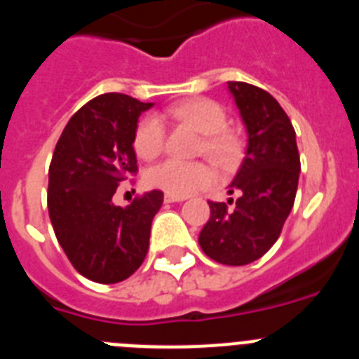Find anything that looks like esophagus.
Here are the masks:
<instances>
[{
    "mask_svg": "<svg viewBox=\"0 0 359 359\" xmlns=\"http://www.w3.org/2000/svg\"><path fill=\"white\" fill-rule=\"evenodd\" d=\"M165 203H180V201H185V198L182 196H172V194H165Z\"/></svg>",
    "mask_w": 359,
    "mask_h": 359,
    "instance_id": "obj_1",
    "label": "esophagus"
}]
</instances>
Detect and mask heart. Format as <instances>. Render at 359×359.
<instances>
[{"instance_id": "b5f03b06", "label": "heart", "mask_w": 359, "mask_h": 359, "mask_svg": "<svg viewBox=\"0 0 359 359\" xmlns=\"http://www.w3.org/2000/svg\"><path fill=\"white\" fill-rule=\"evenodd\" d=\"M169 118L189 123L203 135L201 152L210 158L215 165H228L239 154V142L230 131H226V113L217 102L210 98H190L183 100L165 111ZM165 128L158 116H145L138 122L135 131L136 154L144 160H152L163 151ZM147 185L160 189L167 194L185 196L207 187L212 172L205 163L199 161L165 160L147 170Z\"/></svg>"}]
</instances>
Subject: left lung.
<instances>
[{
    "label": "left lung",
    "mask_w": 359,
    "mask_h": 359,
    "mask_svg": "<svg viewBox=\"0 0 359 359\" xmlns=\"http://www.w3.org/2000/svg\"><path fill=\"white\" fill-rule=\"evenodd\" d=\"M228 91L248 136L243 163L228 185V194L239 198L231 209L208 201L210 219L199 246L219 264L244 266L261 259L280 236L297 196L300 156L291 120L268 91L236 81L228 82Z\"/></svg>",
    "instance_id": "obj_1"
}]
</instances>
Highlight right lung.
<instances>
[{
    "mask_svg": "<svg viewBox=\"0 0 359 359\" xmlns=\"http://www.w3.org/2000/svg\"><path fill=\"white\" fill-rule=\"evenodd\" d=\"M152 102L104 93L66 123L48 170V212L55 237L82 277L116 284L140 268L149 250L152 217L163 192L151 190L128 207L113 196L135 174L133 147L138 118Z\"/></svg>",
    "mask_w": 359,
    "mask_h": 359,
    "instance_id": "1",
    "label": "right lung"
}]
</instances>
